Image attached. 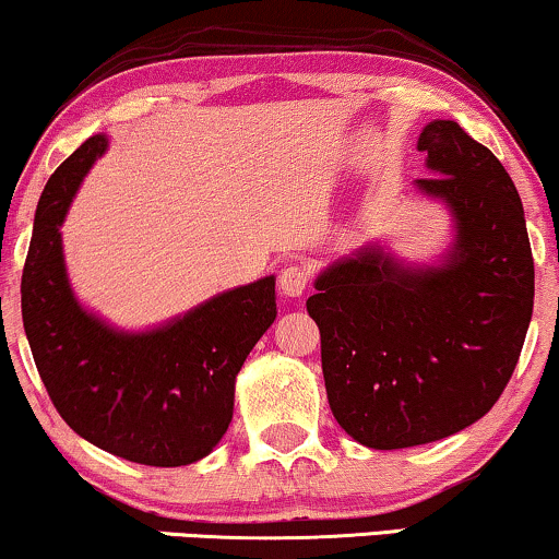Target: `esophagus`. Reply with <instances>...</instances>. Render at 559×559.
Masks as SVG:
<instances>
[{
  "label": "esophagus",
  "instance_id": "1",
  "mask_svg": "<svg viewBox=\"0 0 559 559\" xmlns=\"http://www.w3.org/2000/svg\"><path fill=\"white\" fill-rule=\"evenodd\" d=\"M309 286V271L304 265H286L278 273V292L284 296H301Z\"/></svg>",
  "mask_w": 559,
  "mask_h": 559
}]
</instances>
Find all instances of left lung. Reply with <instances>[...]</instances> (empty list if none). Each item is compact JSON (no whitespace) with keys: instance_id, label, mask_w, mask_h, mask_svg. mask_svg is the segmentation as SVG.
Wrapping results in <instances>:
<instances>
[{"instance_id":"8db88e82","label":"left lung","mask_w":559,"mask_h":559,"mask_svg":"<svg viewBox=\"0 0 559 559\" xmlns=\"http://www.w3.org/2000/svg\"><path fill=\"white\" fill-rule=\"evenodd\" d=\"M433 175L415 180L454 216L441 265H402L379 245L317 275L307 312L320 328L328 402L369 449L454 436L496 405L534 309V258L511 175L454 121L418 139Z\"/></svg>"}]
</instances>
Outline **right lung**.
<instances>
[{
  "label": "right lung",
  "instance_id": "1",
  "mask_svg": "<svg viewBox=\"0 0 559 559\" xmlns=\"http://www.w3.org/2000/svg\"><path fill=\"white\" fill-rule=\"evenodd\" d=\"M105 150L103 133L90 136L46 182L20 286L25 335L53 407L84 441L150 467L193 464L227 433L237 373L275 320V278L146 332L87 312L69 286L59 227Z\"/></svg>",
  "mask_w": 559,
  "mask_h": 559
}]
</instances>
